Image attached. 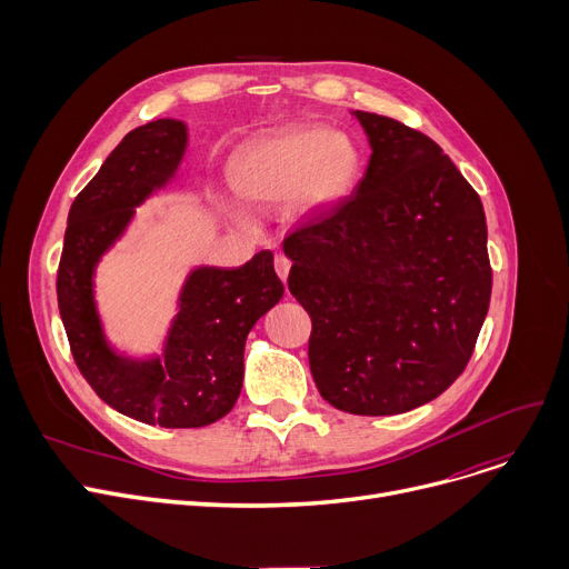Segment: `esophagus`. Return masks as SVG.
<instances>
[{"instance_id":"esophagus-1","label":"esophagus","mask_w":569,"mask_h":569,"mask_svg":"<svg viewBox=\"0 0 569 569\" xmlns=\"http://www.w3.org/2000/svg\"><path fill=\"white\" fill-rule=\"evenodd\" d=\"M274 269H277V274L281 277V281L286 283L288 281V272H290V260L286 256H277L274 258Z\"/></svg>"}]
</instances>
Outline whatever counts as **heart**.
<instances>
[{
    "instance_id": "b5f03b06",
    "label": "heart",
    "mask_w": 569,
    "mask_h": 569,
    "mask_svg": "<svg viewBox=\"0 0 569 569\" xmlns=\"http://www.w3.org/2000/svg\"><path fill=\"white\" fill-rule=\"evenodd\" d=\"M362 159L355 142L327 127H300L269 136L244 149L232 182L251 204H277L297 193L302 207L341 202L360 179Z\"/></svg>"
}]
</instances>
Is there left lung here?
Segmentation results:
<instances>
[{"label":"left lung","instance_id":"8db88e82","mask_svg":"<svg viewBox=\"0 0 569 569\" xmlns=\"http://www.w3.org/2000/svg\"><path fill=\"white\" fill-rule=\"evenodd\" d=\"M371 144L362 182L283 239L288 288L311 316L320 397L399 415L466 369L491 300L480 196L425 133L355 110Z\"/></svg>","mask_w":569,"mask_h":569}]
</instances>
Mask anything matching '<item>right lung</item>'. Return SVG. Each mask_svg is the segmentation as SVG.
Instances as JSON below:
<instances>
[{
  "instance_id": "obj_1",
  "label": "right lung",
  "mask_w": 569,
  "mask_h": 569,
  "mask_svg": "<svg viewBox=\"0 0 569 569\" xmlns=\"http://www.w3.org/2000/svg\"><path fill=\"white\" fill-rule=\"evenodd\" d=\"M187 127L157 119L133 129L73 200L57 269V305L76 367L117 412L163 429H198L228 415L242 390L244 343L260 316L283 297L274 256L237 269L198 267L179 297L163 360H127L103 339L92 277L147 196L174 174Z\"/></svg>"
}]
</instances>
